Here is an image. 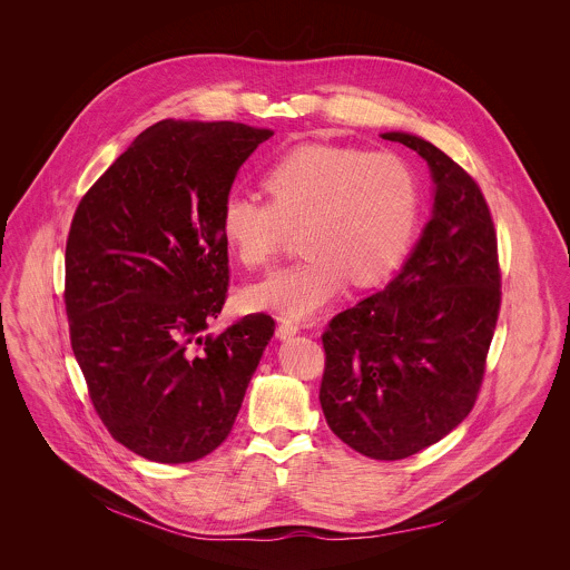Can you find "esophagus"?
Wrapping results in <instances>:
<instances>
[{"label": "esophagus", "instance_id": "esophagus-1", "mask_svg": "<svg viewBox=\"0 0 570 570\" xmlns=\"http://www.w3.org/2000/svg\"><path fill=\"white\" fill-rule=\"evenodd\" d=\"M296 333H298V325H296V323H292V321H281V323H278V328H276V335H278L281 340L294 337Z\"/></svg>", "mask_w": 570, "mask_h": 570}]
</instances>
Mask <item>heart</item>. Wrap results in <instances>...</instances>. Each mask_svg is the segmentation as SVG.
<instances>
[{
  "instance_id": "1",
  "label": "heart",
  "mask_w": 570,
  "mask_h": 570,
  "mask_svg": "<svg viewBox=\"0 0 570 570\" xmlns=\"http://www.w3.org/2000/svg\"><path fill=\"white\" fill-rule=\"evenodd\" d=\"M269 202L242 190L222 199L224 244L247 267H265L303 228L307 252L245 289L244 301L283 318H307L346 281L373 285L406 258L423 217V181L406 158L307 145L263 175Z\"/></svg>"
}]
</instances>
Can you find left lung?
<instances>
[{"label":"left lung","instance_id":"1","mask_svg":"<svg viewBox=\"0 0 570 570\" xmlns=\"http://www.w3.org/2000/svg\"><path fill=\"white\" fill-rule=\"evenodd\" d=\"M382 138L430 166L432 219L402 272L326 325L321 406L348 448L400 461L472 412L502 292L495 228L476 179L423 138Z\"/></svg>","mask_w":570,"mask_h":570}]
</instances>
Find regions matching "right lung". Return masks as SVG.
<instances>
[{
    "mask_svg": "<svg viewBox=\"0 0 570 570\" xmlns=\"http://www.w3.org/2000/svg\"><path fill=\"white\" fill-rule=\"evenodd\" d=\"M274 131L164 120L82 195L66 244L70 342L96 414L142 459L190 463L233 430L274 318L206 333L228 298L222 199Z\"/></svg>",
    "mask_w": 570,
    "mask_h": 570,
    "instance_id": "obj_1",
    "label": "right lung"
}]
</instances>
